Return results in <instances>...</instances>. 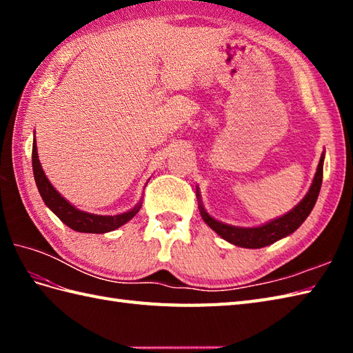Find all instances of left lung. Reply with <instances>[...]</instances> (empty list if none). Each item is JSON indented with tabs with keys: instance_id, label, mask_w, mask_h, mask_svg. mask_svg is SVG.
Segmentation results:
<instances>
[{
	"instance_id": "8db88e82",
	"label": "left lung",
	"mask_w": 353,
	"mask_h": 353,
	"mask_svg": "<svg viewBox=\"0 0 353 353\" xmlns=\"http://www.w3.org/2000/svg\"><path fill=\"white\" fill-rule=\"evenodd\" d=\"M323 161H325V153L320 157L319 167L316 171V176H314V181L311 183V188L308 192H306V196L301 200V203L292 208L288 214L279 216V219H274L258 228L230 226V224L215 220L214 216H211L205 211V208L201 205V200H200V192L197 190L199 209H200L201 219H203L208 226L212 230H215L223 239H226V241H229L230 244H235L238 247H245V249H261V247H265L279 241V239L291 235L292 232L299 229V226H301V224L306 220V216L311 214L312 208L316 205L317 197H319L321 181H323Z\"/></svg>"
}]
</instances>
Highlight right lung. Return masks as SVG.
<instances>
[{
	"label": "right lung",
	"mask_w": 353,
	"mask_h": 353,
	"mask_svg": "<svg viewBox=\"0 0 353 353\" xmlns=\"http://www.w3.org/2000/svg\"><path fill=\"white\" fill-rule=\"evenodd\" d=\"M32 163H33V174L36 186L39 190L43 203L47 205L52 212H54L62 223L71 228L72 230L83 232V234H106V232L115 230L121 228L123 224L130 221L141 209L142 201L134 206L133 209L118 215H97L80 211L76 206H72L68 200L63 199L61 194L56 191L54 186L45 176V172L41 167L39 157H37V147L36 141L33 139V152H32Z\"/></svg>",
	"instance_id": "right-lung-1"
}]
</instances>
